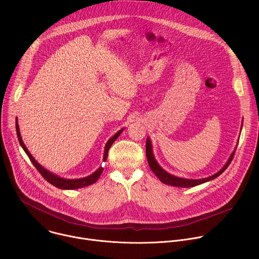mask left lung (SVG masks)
<instances>
[{
	"instance_id": "obj_1",
	"label": "left lung",
	"mask_w": 259,
	"mask_h": 259,
	"mask_svg": "<svg viewBox=\"0 0 259 259\" xmlns=\"http://www.w3.org/2000/svg\"><path fill=\"white\" fill-rule=\"evenodd\" d=\"M242 130V127H241ZM237 147H235L234 152L231 154L230 158L228 159V162L225 164V166L221 168L218 172H216L215 174L209 176V177H205V178H201V179H190V178H182V177H178L175 175H172L170 173H168L167 171H165L157 162V160L155 159L154 153H153V144L152 141L150 139V137L146 138V159H147V163H149L150 168L152 169V171L156 174V176L165 184H168V186H172V187H176V188H193L196 186H199V184L205 183L207 181L213 180L216 177H218L221 173H224L225 170L229 167V165L231 164L235 152H236Z\"/></svg>"
}]
</instances>
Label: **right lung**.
Returning <instances> with one entry per match:
<instances>
[{"label": "right lung", "instance_id": "add662e5", "mask_svg": "<svg viewBox=\"0 0 259 259\" xmlns=\"http://www.w3.org/2000/svg\"><path fill=\"white\" fill-rule=\"evenodd\" d=\"M125 128H122L121 130H119L113 137H110L108 139V141L105 143V147H104V153H103V161L105 162L106 159H107V154H108V150L110 145H112L116 139L120 136V134L123 132ZM16 133H17V137H18V140H19V143L21 145V147L23 149V151L25 152V154L27 155V157L29 158V160L31 161V163L33 164V166L36 168V170H38L41 175L49 182L51 183L52 186L58 188V189H61V190H76V189H81V188H85V187H88V186H91V184L95 183L99 176L101 175L102 171H103V168L100 166L95 172H93L92 174L86 176V177H83V178H78V179H66V178H63V177H60L52 172H50L49 170L45 169L42 165H40L38 162H36L34 160V158L30 155V153L28 152V150L26 149V146L24 145L23 143V140L21 138V135H20V130H19V126H18V122H17V119H16Z\"/></svg>", "mask_w": 259, "mask_h": 259}]
</instances>
